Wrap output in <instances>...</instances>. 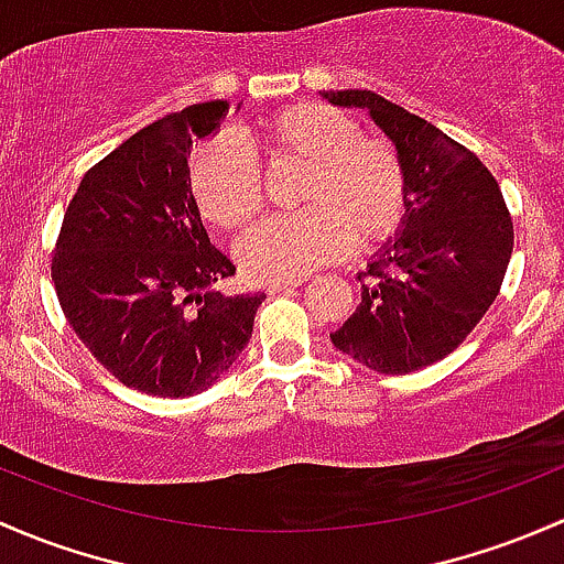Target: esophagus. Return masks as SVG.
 <instances>
[{
    "mask_svg": "<svg viewBox=\"0 0 564 564\" xmlns=\"http://www.w3.org/2000/svg\"><path fill=\"white\" fill-rule=\"evenodd\" d=\"M292 289H297V283H270V286H267V294H283L292 292Z\"/></svg>",
    "mask_w": 564,
    "mask_h": 564,
    "instance_id": "1",
    "label": "esophagus"
}]
</instances>
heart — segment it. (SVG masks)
I'll return each instance as SVG.
<instances>
[{
	"label": "heart",
	"instance_id": "b5f03b06",
	"mask_svg": "<svg viewBox=\"0 0 564 564\" xmlns=\"http://www.w3.org/2000/svg\"><path fill=\"white\" fill-rule=\"evenodd\" d=\"M275 170H305L297 216H275L237 242V262L251 281L286 283L337 262L351 242L376 246L397 232L408 207V177L389 140L367 138L359 123L329 105H292L259 132ZM188 186L205 221L240 229L264 203L251 153L227 134L194 151Z\"/></svg>",
	"mask_w": 564,
	"mask_h": 564
}]
</instances>
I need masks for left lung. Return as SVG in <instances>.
Here are the masks:
<instances>
[{"label":"left lung","mask_w":564,"mask_h":564,"mask_svg":"<svg viewBox=\"0 0 564 564\" xmlns=\"http://www.w3.org/2000/svg\"><path fill=\"white\" fill-rule=\"evenodd\" d=\"M322 97L370 112L408 177L400 229L372 257L354 316L329 337L370 370L416 372L448 357L495 302L513 251L511 213L481 159L424 118L359 88Z\"/></svg>","instance_id":"obj_1"}]
</instances>
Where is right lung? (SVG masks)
Listing matches in <instances>:
<instances>
[{
	"instance_id": "add662e5",
	"label": "right lung",
	"mask_w": 564,
	"mask_h": 564,
	"mask_svg": "<svg viewBox=\"0 0 564 564\" xmlns=\"http://www.w3.org/2000/svg\"><path fill=\"white\" fill-rule=\"evenodd\" d=\"M224 99L140 129L83 175L53 251L69 327L123 387L153 397L210 389L253 332L264 294L216 292L235 264L207 237L188 186L194 140L216 134Z\"/></svg>"
}]
</instances>
